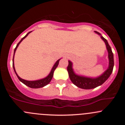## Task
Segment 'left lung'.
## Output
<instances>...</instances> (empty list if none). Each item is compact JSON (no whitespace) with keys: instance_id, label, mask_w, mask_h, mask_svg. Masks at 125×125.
<instances>
[{"instance_id":"obj_1","label":"left lung","mask_w":125,"mask_h":125,"mask_svg":"<svg viewBox=\"0 0 125 125\" xmlns=\"http://www.w3.org/2000/svg\"><path fill=\"white\" fill-rule=\"evenodd\" d=\"M96 34L100 36L101 39L103 40L106 45L107 51L108 53V59H109V65L108 68L103 74L100 76L97 77H89L76 74L73 68V63L68 60V66L67 67V71L68 72L69 76L73 84L79 88L84 89H90L95 88L96 87L102 85L111 74L114 68V55L112 50L108 44V41L99 32L94 31Z\"/></svg>"}]
</instances>
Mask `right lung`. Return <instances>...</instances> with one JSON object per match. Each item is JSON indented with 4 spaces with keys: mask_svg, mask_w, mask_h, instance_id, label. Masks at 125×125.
<instances>
[{
    "mask_svg": "<svg viewBox=\"0 0 125 125\" xmlns=\"http://www.w3.org/2000/svg\"><path fill=\"white\" fill-rule=\"evenodd\" d=\"M32 32V31H30V32H29L28 33L26 34V36H25V37H23V38L21 39V41H20L18 43H17V46H16V47L15 48L14 51L13 59H12V67H13L14 71V72H15V73H16V75H17V77H18L19 80L21 82H22L23 84H25V85H26V86L30 87V88H42V87H44L45 86H46V85H47L48 84L50 83V82H51V79H52V77H53L54 72V71H55V69H56V68L57 67L58 65H59V61H60V60L61 59H59V60H58L55 63V64L53 65V66H52V69H51V71H50V74H49L48 75H47V76L45 77V78H43V79H39V80H32V81H30V80H24V79H22V78L20 77L18 75V74H17V73H16V70H15L14 64V57L15 52H16V50H17V47H18V46H19V44L21 43V42H22L24 39L26 38V37L28 36V35L29 34H30V32Z\"/></svg>",
    "mask_w": 125,
    "mask_h": 125,
    "instance_id": "obj_1",
    "label": "right lung"
}]
</instances>
